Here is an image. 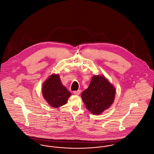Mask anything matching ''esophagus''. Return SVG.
<instances>
[{
    "label": "esophagus",
    "mask_w": 154,
    "mask_h": 154,
    "mask_svg": "<svg viewBox=\"0 0 154 154\" xmlns=\"http://www.w3.org/2000/svg\"><path fill=\"white\" fill-rule=\"evenodd\" d=\"M81 90H78L77 91H74L73 94L75 95H79L80 94Z\"/></svg>",
    "instance_id": "obj_1"
}]
</instances>
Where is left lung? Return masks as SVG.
<instances>
[{
	"label": "left lung",
	"instance_id": "1",
	"mask_svg": "<svg viewBox=\"0 0 154 154\" xmlns=\"http://www.w3.org/2000/svg\"><path fill=\"white\" fill-rule=\"evenodd\" d=\"M116 88L104 75H94L89 86L81 94L86 108L94 115H99L114 103Z\"/></svg>",
	"mask_w": 154,
	"mask_h": 154
}]
</instances>
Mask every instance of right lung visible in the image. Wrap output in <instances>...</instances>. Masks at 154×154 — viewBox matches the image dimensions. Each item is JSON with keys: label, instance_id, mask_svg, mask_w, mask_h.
Wrapping results in <instances>:
<instances>
[{"label": "right lung", "instance_id": "obj_1", "mask_svg": "<svg viewBox=\"0 0 154 154\" xmlns=\"http://www.w3.org/2000/svg\"><path fill=\"white\" fill-rule=\"evenodd\" d=\"M42 94L46 102L54 108L66 104L72 95L63 85L59 75L57 74H52L43 82Z\"/></svg>", "mask_w": 154, "mask_h": 154}]
</instances>
